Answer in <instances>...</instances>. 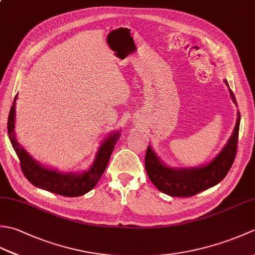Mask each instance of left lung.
I'll list each match as a JSON object with an SVG mask.
<instances>
[{
	"mask_svg": "<svg viewBox=\"0 0 255 255\" xmlns=\"http://www.w3.org/2000/svg\"><path fill=\"white\" fill-rule=\"evenodd\" d=\"M225 83L228 86L232 102L237 105L235 94L230 90L228 81L225 80ZM239 126L240 113L238 112L235 129L224 148L208 163L199 166L172 167L165 164L155 153L152 145L149 144L145 153L144 165L151 182L159 191L173 197L194 196L205 189L217 185L224 180L235 161Z\"/></svg>",
	"mask_w": 255,
	"mask_h": 255,
	"instance_id": "left-lung-1",
	"label": "left lung"
}]
</instances>
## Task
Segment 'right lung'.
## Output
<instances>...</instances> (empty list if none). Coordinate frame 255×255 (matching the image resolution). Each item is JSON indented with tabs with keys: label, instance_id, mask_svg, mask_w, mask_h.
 I'll return each mask as SVG.
<instances>
[{
	"label": "right lung",
	"instance_id": "right-lung-1",
	"mask_svg": "<svg viewBox=\"0 0 255 255\" xmlns=\"http://www.w3.org/2000/svg\"><path fill=\"white\" fill-rule=\"evenodd\" d=\"M16 101H17V95L15 96L9 111L7 132L12 147L20 161L21 171L27 180L38 188L67 197L82 196L93 189L106 169L114 147L121 138V130L108 133L104 140H102L93 163L90 165L89 169L79 172H62L39 163L18 142L14 130L16 123Z\"/></svg>",
	"mask_w": 255,
	"mask_h": 255
}]
</instances>
